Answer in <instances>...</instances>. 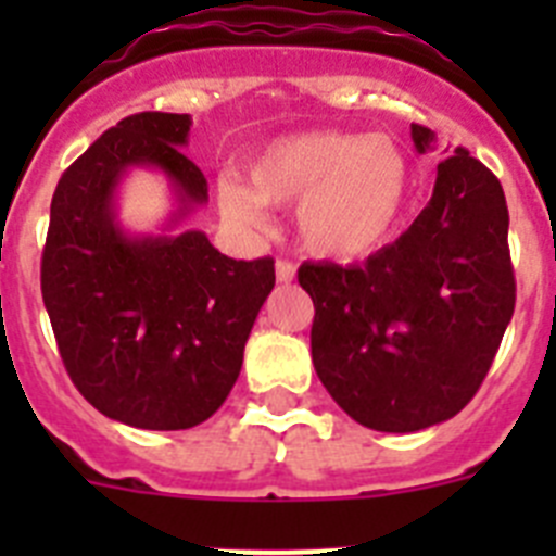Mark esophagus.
<instances>
[{
	"mask_svg": "<svg viewBox=\"0 0 556 556\" xmlns=\"http://www.w3.org/2000/svg\"><path fill=\"white\" fill-rule=\"evenodd\" d=\"M294 273H298V269H294V264L287 262V258H281V262L275 264V278H278L281 283H292Z\"/></svg>",
	"mask_w": 556,
	"mask_h": 556,
	"instance_id": "1",
	"label": "esophagus"
}]
</instances>
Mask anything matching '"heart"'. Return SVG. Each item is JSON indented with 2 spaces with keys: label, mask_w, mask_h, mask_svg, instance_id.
Masks as SVG:
<instances>
[{
  "label": "heart",
  "mask_w": 556,
  "mask_h": 556,
  "mask_svg": "<svg viewBox=\"0 0 556 556\" xmlns=\"http://www.w3.org/2000/svg\"><path fill=\"white\" fill-rule=\"evenodd\" d=\"M244 180H223L219 208L255 225L264 205H292L303 248L320 258H367L395 239L409 200V161L390 136L308 130L269 141L244 166Z\"/></svg>",
  "instance_id": "obj_1"
}]
</instances>
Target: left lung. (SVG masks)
<instances>
[{"instance_id": "obj_1", "label": "left lung", "mask_w": 556, "mask_h": 556, "mask_svg": "<svg viewBox=\"0 0 556 556\" xmlns=\"http://www.w3.org/2000/svg\"><path fill=\"white\" fill-rule=\"evenodd\" d=\"M426 152L434 132L412 125ZM509 211L498 178L456 147L429 205L365 264L306 262L312 362L356 424L429 429L470 404L515 312Z\"/></svg>"}]
</instances>
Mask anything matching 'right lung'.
I'll use <instances>...</instances> for the list:
<instances>
[{
    "instance_id": "right-lung-1",
    "label": "right lung",
    "mask_w": 556,
    "mask_h": 556,
    "mask_svg": "<svg viewBox=\"0 0 556 556\" xmlns=\"http://www.w3.org/2000/svg\"><path fill=\"white\" fill-rule=\"evenodd\" d=\"M189 113L144 111L105 130L58 180L41 294L63 367L102 415L150 431L208 420L242 370L244 342L275 287L269 255L236 262L203 230L127 236L113 191L155 166L178 191L172 225L208 200L186 159Z\"/></svg>"
}]
</instances>
